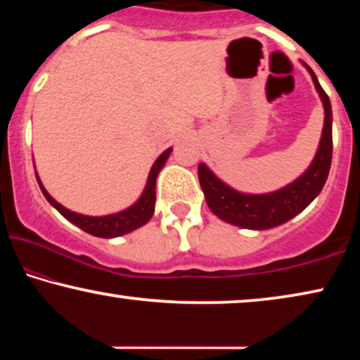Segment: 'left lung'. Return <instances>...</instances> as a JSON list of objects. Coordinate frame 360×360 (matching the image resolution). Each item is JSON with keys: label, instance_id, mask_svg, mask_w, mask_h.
Here are the masks:
<instances>
[{"label": "left lung", "instance_id": "1", "mask_svg": "<svg viewBox=\"0 0 360 360\" xmlns=\"http://www.w3.org/2000/svg\"><path fill=\"white\" fill-rule=\"evenodd\" d=\"M308 68L324 106V126L316 155L302 176L272 193L249 195L221 181L205 164L198 165V179L210 210L226 223L245 229H270L287 223L307 208L326 184L333 159V111L326 91Z\"/></svg>", "mask_w": 360, "mask_h": 360}]
</instances>
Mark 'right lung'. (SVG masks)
<instances>
[{
	"label": "right lung",
	"mask_w": 360,
	"mask_h": 360,
	"mask_svg": "<svg viewBox=\"0 0 360 360\" xmlns=\"http://www.w3.org/2000/svg\"><path fill=\"white\" fill-rule=\"evenodd\" d=\"M170 152H172V147L170 149H167L165 152H162L159 159L154 162V165H152V169L149 172V176H147L146 188L142 191L141 198L137 200L134 205L129 206L127 210H122L120 213H115V214L86 216V214L75 213V211L67 210L65 206H62L58 201L53 200L52 196L47 193V190L44 188L41 180H39V175L36 174L37 184L41 186L42 193L47 198L49 203H51L53 208L63 216V218L70 221V223L78 226V228L83 229L88 234L96 236V238H108V239L117 238V236L127 234L131 233V231L141 228V226H144L147 221L152 218V214H154V210H155V180H157V175H159V172L162 170V167L165 165L167 159H169Z\"/></svg>",
	"instance_id": "1"
}]
</instances>
